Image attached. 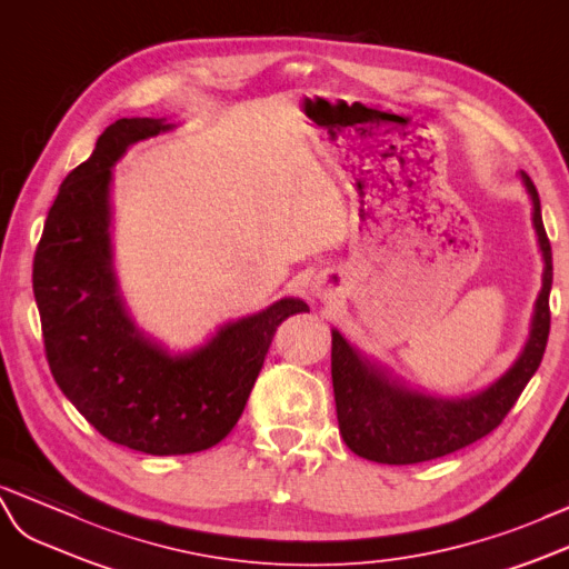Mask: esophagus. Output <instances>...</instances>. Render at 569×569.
I'll use <instances>...</instances> for the list:
<instances>
[{
  "instance_id": "esophagus-1",
  "label": "esophagus",
  "mask_w": 569,
  "mask_h": 569,
  "mask_svg": "<svg viewBox=\"0 0 569 569\" xmlns=\"http://www.w3.org/2000/svg\"><path fill=\"white\" fill-rule=\"evenodd\" d=\"M331 290H333L331 281H319V283L315 286V293H317L319 298H325V300L331 296Z\"/></svg>"
}]
</instances>
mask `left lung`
<instances>
[{
    "mask_svg": "<svg viewBox=\"0 0 569 569\" xmlns=\"http://www.w3.org/2000/svg\"><path fill=\"white\" fill-rule=\"evenodd\" d=\"M533 201V228L543 252V288L538 293L529 341L498 382L466 399H440L409 389L389 372L362 358L341 333L331 331V382L339 430L358 457L406 466L420 463L473 445L498 428L517 403L546 353L550 333L548 296L552 286V252L541 218V199L529 174L521 172Z\"/></svg>",
    "mask_w": 569,
    "mask_h": 569,
    "instance_id": "1",
    "label": "left lung"
}]
</instances>
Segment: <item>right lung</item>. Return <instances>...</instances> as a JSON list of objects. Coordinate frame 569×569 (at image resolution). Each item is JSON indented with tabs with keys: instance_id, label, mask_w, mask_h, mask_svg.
<instances>
[{
	"instance_id": "right-lung-1",
	"label": "right lung",
	"mask_w": 569,
	"mask_h": 569,
	"mask_svg": "<svg viewBox=\"0 0 569 569\" xmlns=\"http://www.w3.org/2000/svg\"><path fill=\"white\" fill-rule=\"evenodd\" d=\"M153 118L118 120L71 170L33 259V293L57 387L110 442L153 457L192 455L236 428L283 319L310 312L283 298L170 356L129 319L112 271L110 180L129 143L168 132Z\"/></svg>"
}]
</instances>
